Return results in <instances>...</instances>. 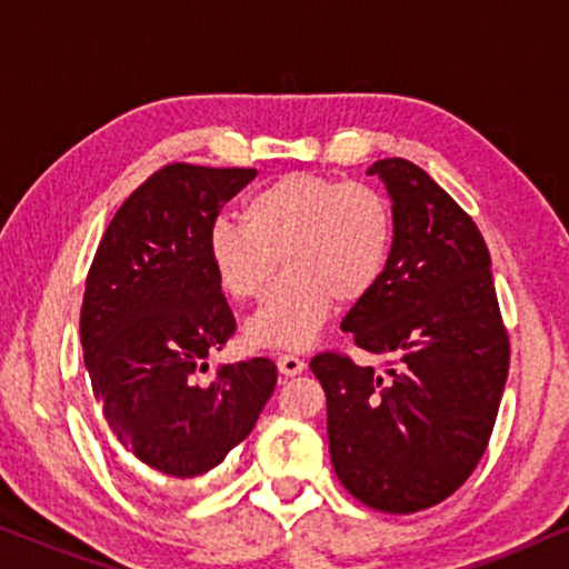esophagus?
Here are the masks:
<instances>
[{"instance_id": "obj_1", "label": "esophagus", "mask_w": 569, "mask_h": 569, "mask_svg": "<svg viewBox=\"0 0 569 569\" xmlns=\"http://www.w3.org/2000/svg\"><path fill=\"white\" fill-rule=\"evenodd\" d=\"M305 359H299V356H293V353H280L278 356V372L283 375V377H293V375H299V372H305Z\"/></svg>"}]
</instances>
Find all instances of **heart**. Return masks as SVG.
I'll list each match as a JSON object with an SVG mask.
<instances>
[{"label": "heart", "instance_id": "1", "mask_svg": "<svg viewBox=\"0 0 569 569\" xmlns=\"http://www.w3.org/2000/svg\"><path fill=\"white\" fill-rule=\"evenodd\" d=\"M241 223L221 218L210 226L206 252L216 283L233 301L260 299L280 260L286 278L247 322L249 343L260 348L312 343L332 305L367 299L390 260L385 197L322 173L293 171L254 189Z\"/></svg>", "mask_w": 569, "mask_h": 569}]
</instances>
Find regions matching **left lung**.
Instances as JSON below:
<instances>
[{"instance_id": "1", "label": "left lung", "mask_w": 569, "mask_h": 569, "mask_svg": "<svg viewBox=\"0 0 569 569\" xmlns=\"http://www.w3.org/2000/svg\"><path fill=\"white\" fill-rule=\"evenodd\" d=\"M392 200L390 260L340 328L388 372L336 351L309 367L328 398L338 479L359 502L408 515L442 502L487 450L510 369L487 241L419 166H369Z\"/></svg>"}]
</instances>
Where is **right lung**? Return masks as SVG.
Returning a JSON list of instances; mask_svg holds the SVG:
<instances>
[{"mask_svg":"<svg viewBox=\"0 0 569 569\" xmlns=\"http://www.w3.org/2000/svg\"><path fill=\"white\" fill-rule=\"evenodd\" d=\"M254 169L169 163L142 181L96 249L80 312L93 396L113 437L177 479L208 473L254 429L278 382L270 359H206L237 330L206 241Z\"/></svg>","mask_w":569,"mask_h":569,"instance_id":"1","label":"right lung"}]
</instances>
